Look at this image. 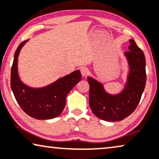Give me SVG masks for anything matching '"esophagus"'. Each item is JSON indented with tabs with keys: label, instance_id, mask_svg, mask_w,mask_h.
<instances>
[{
	"label": "esophagus",
	"instance_id": "obj_1",
	"mask_svg": "<svg viewBox=\"0 0 159 159\" xmlns=\"http://www.w3.org/2000/svg\"><path fill=\"white\" fill-rule=\"evenodd\" d=\"M80 73H81V75H82V76L83 77H85V76H86L87 75H88V73H89V70L87 68H80Z\"/></svg>",
	"mask_w": 159,
	"mask_h": 159
}]
</instances>
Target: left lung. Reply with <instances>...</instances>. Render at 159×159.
I'll return each instance as SVG.
<instances>
[{"mask_svg": "<svg viewBox=\"0 0 159 159\" xmlns=\"http://www.w3.org/2000/svg\"><path fill=\"white\" fill-rule=\"evenodd\" d=\"M129 51L124 53L129 71L124 89L117 94L107 92L104 85L93 78H87L90 86L89 105L96 117L109 122L124 120L139 104L146 81V58L133 39H129Z\"/></svg>", "mask_w": 159, "mask_h": 159, "instance_id": "1", "label": "left lung"}]
</instances>
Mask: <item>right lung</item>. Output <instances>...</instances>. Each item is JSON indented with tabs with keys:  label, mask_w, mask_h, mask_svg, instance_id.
<instances>
[{
	"label": "right lung",
	"mask_w": 159,
	"mask_h": 159,
	"mask_svg": "<svg viewBox=\"0 0 159 159\" xmlns=\"http://www.w3.org/2000/svg\"><path fill=\"white\" fill-rule=\"evenodd\" d=\"M28 41L22 42L15 52L11 73L12 91L18 104L30 117L37 120L53 119L62 113L67 95L81 79V74L77 70L45 86H29L21 80L18 72V57Z\"/></svg>",
	"instance_id": "right-lung-1"
}]
</instances>
